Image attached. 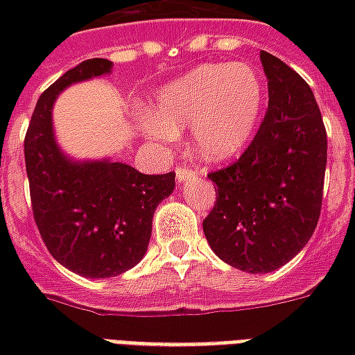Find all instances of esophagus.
<instances>
[{
	"instance_id": "esophagus-1",
	"label": "esophagus",
	"mask_w": 355,
	"mask_h": 355,
	"mask_svg": "<svg viewBox=\"0 0 355 355\" xmlns=\"http://www.w3.org/2000/svg\"><path fill=\"white\" fill-rule=\"evenodd\" d=\"M198 175L193 169H186V167H182V169H177V182H184V180H190V178H193Z\"/></svg>"
}]
</instances>
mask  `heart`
<instances>
[{"instance_id": "1", "label": "heart", "mask_w": 355, "mask_h": 355, "mask_svg": "<svg viewBox=\"0 0 355 355\" xmlns=\"http://www.w3.org/2000/svg\"><path fill=\"white\" fill-rule=\"evenodd\" d=\"M262 108L264 83L253 66L201 64L157 93L150 121L163 139L193 125L196 154L218 163L249 146Z\"/></svg>"}]
</instances>
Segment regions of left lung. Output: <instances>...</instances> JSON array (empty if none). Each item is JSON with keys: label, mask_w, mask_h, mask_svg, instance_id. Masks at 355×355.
I'll return each mask as SVG.
<instances>
[{"label": "left lung", "mask_w": 355, "mask_h": 355, "mask_svg": "<svg viewBox=\"0 0 355 355\" xmlns=\"http://www.w3.org/2000/svg\"><path fill=\"white\" fill-rule=\"evenodd\" d=\"M268 110L238 162L211 173L216 184L203 234L218 259L249 272H274L297 257L318 226L327 132L310 85L261 51Z\"/></svg>", "instance_id": "8db88e82"}]
</instances>
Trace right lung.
Returning a JSON list of instances; mask_svg holds the SVG:
<instances>
[{"label":"right lung","mask_w":355,"mask_h":355,"mask_svg":"<svg viewBox=\"0 0 355 355\" xmlns=\"http://www.w3.org/2000/svg\"><path fill=\"white\" fill-rule=\"evenodd\" d=\"M89 58L58 78L35 104L24 159L37 230L55 261L83 277H114L146 254L155 207L175 190V173L142 175L114 159H73L58 146L53 106L66 87L112 72Z\"/></svg>","instance_id":"add662e5"}]
</instances>
